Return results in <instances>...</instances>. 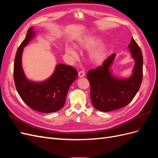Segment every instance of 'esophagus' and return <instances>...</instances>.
Segmentation results:
<instances>
[{
    "mask_svg": "<svg viewBox=\"0 0 158 158\" xmlns=\"http://www.w3.org/2000/svg\"><path fill=\"white\" fill-rule=\"evenodd\" d=\"M84 76H85V73H84V70H81V71H80L79 73H78V76H79V77L82 78V77H84Z\"/></svg>",
    "mask_w": 158,
    "mask_h": 158,
    "instance_id": "esophagus-1",
    "label": "esophagus"
}]
</instances>
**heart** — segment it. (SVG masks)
<instances>
[{
    "mask_svg": "<svg viewBox=\"0 0 158 158\" xmlns=\"http://www.w3.org/2000/svg\"><path fill=\"white\" fill-rule=\"evenodd\" d=\"M101 41L100 38L95 35H88L78 41V47L83 49L89 50L97 45ZM65 51L67 53L73 56H76L77 52L74 47L66 45L65 47ZM108 53L107 45L102 44L98 45L89 52V59L94 64H100L106 59Z\"/></svg>",
    "mask_w": 158,
    "mask_h": 158,
    "instance_id": "heart-1",
    "label": "heart"
}]
</instances>
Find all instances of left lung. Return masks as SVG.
<instances>
[{"instance_id":"left-lung-1","label":"left lung","mask_w":158,"mask_h":158,"mask_svg":"<svg viewBox=\"0 0 158 158\" xmlns=\"http://www.w3.org/2000/svg\"><path fill=\"white\" fill-rule=\"evenodd\" d=\"M128 47L135 60L131 77L119 78L111 74L110 68L116 56L114 53L109 56L102 66L88 72L92 103L99 111L108 112L125 107L140 89L143 77L142 51L132 37Z\"/></svg>"}]
</instances>
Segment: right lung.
<instances>
[{
    "instance_id": "1",
    "label": "right lung",
    "mask_w": 158,
    "mask_h": 158,
    "mask_svg": "<svg viewBox=\"0 0 158 158\" xmlns=\"http://www.w3.org/2000/svg\"><path fill=\"white\" fill-rule=\"evenodd\" d=\"M35 36L33 27L29 28L17 50L14 64V83L20 96L31 109L46 113L58 111L64 106L69 89L77 78L78 73L73 66L59 64L45 81L35 82L28 80L22 69V55L23 47Z\"/></svg>"
}]
</instances>
